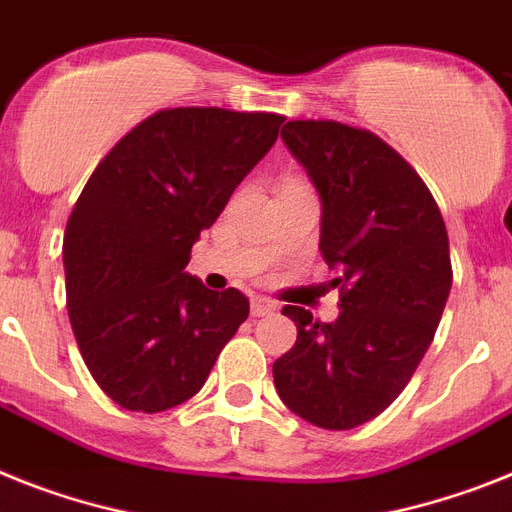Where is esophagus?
Listing matches in <instances>:
<instances>
[{
	"label": "esophagus",
	"instance_id": "obj_1",
	"mask_svg": "<svg viewBox=\"0 0 512 512\" xmlns=\"http://www.w3.org/2000/svg\"><path fill=\"white\" fill-rule=\"evenodd\" d=\"M276 309H278V304L270 302V299H265V296H255V299H252V304H249V312H252V317L273 315Z\"/></svg>",
	"mask_w": 512,
	"mask_h": 512
}]
</instances>
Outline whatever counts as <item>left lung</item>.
Returning <instances> with one entry per match:
<instances>
[{
    "instance_id": "left-lung-1",
    "label": "left lung",
    "mask_w": 512,
    "mask_h": 512,
    "mask_svg": "<svg viewBox=\"0 0 512 512\" xmlns=\"http://www.w3.org/2000/svg\"><path fill=\"white\" fill-rule=\"evenodd\" d=\"M322 203L320 252L341 276V315L286 304L294 349L273 364L281 401L322 429H354L401 395L440 325L453 268L435 197L388 143L341 122L281 130Z\"/></svg>"
}]
</instances>
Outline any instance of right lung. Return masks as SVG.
<instances>
[{
	"label": "right lung",
	"instance_id": "right-lung-1",
	"mask_svg": "<svg viewBox=\"0 0 512 512\" xmlns=\"http://www.w3.org/2000/svg\"><path fill=\"white\" fill-rule=\"evenodd\" d=\"M281 124L265 111H156L77 197L62 244L67 312L85 367L122 409L192 398L247 320L242 291H210L184 268Z\"/></svg>",
	"mask_w": 512,
	"mask_h": 512
}]
</instances>
